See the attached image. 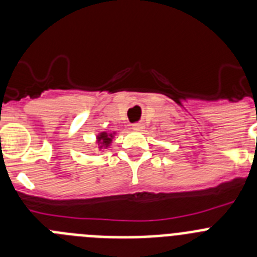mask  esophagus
Here are the masks:
<instances>
[{"label": "esophagus", "mask_w": 257, "mask_h": 257, "mask_svg": "<svg viewBox=\"0 0 257 257\" xmlns=\"http://www.w3.org/2000/svg\"><path fill=\"white\" fill-rule=\"evenodd\" d=\"M143 128H144L143 123H134L133 124V130L134 131H142Z\"/></svg>", "instance_id": "esophagus-1"}]
</instances>
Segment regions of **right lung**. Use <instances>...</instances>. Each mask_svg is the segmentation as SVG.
<instances>
[{
    "instance_id": "obj_1",
    "label": "right lung",
    "mask_w": 257,
    "mask_h": 257,
    "mask_svg": "<svg viewBox=\"0 0 257 257\" xmlns=\"http://www.w3.org/2000/svg\"><path fill=\"white\" fill-rule=\"evenodd\" d=\"M115 133H108V131H103V133L97 134L96 136V144L99 149H108L112 144V139L114 138Z\"/></svg>"
}]
</instances>
